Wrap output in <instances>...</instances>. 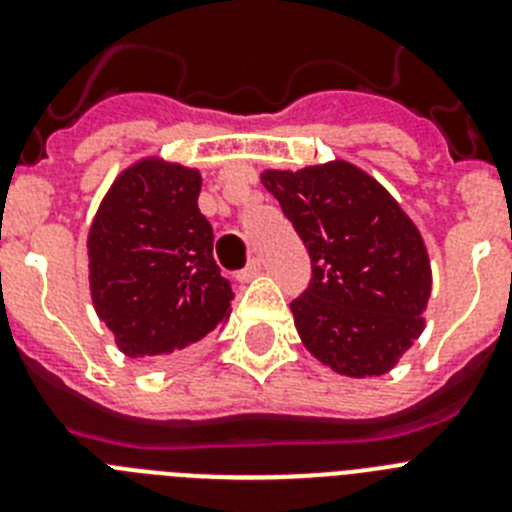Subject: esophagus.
Returning <instances> with one entry per match:
<instances>
[{
  "label": "esophagus",
  "mask_w": 512,
  "mask_h": 512,
  "mask_svg": "<svg viewBox=\"0 0 512 512\" xmlns=\"http://www.w3.org/2000/svg\"><path fill=\"white\" fill-rule=\"evenodd\" d=\"M261 274V261L259 259H251L248 261V266L243 271H238V279H241V282H251L253 277H259Z\"/></svg>",
  "instance_id": "34e87169"
}]
</instances>
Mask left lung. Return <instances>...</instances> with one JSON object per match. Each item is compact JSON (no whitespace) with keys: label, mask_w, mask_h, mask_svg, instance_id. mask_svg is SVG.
Wrapping results in <instances>:
<instances>
[{"label":"left lung","mask_w":512,"mask_h":512,"mask_svg":"<svg viewBox=\"0 0 512 512\" xmlns=\"http://www.w3.org/2000/svg\"><path fill=\"white\" fill-rule=\"evenodd\" d=\"M261 184L310 253V287L289 305L307 351L343 377L395 369L423 333L431 297V259L408 212L343 158L266 169Z\"/></svg>","instance_id":"obj_1"}]
</instances>
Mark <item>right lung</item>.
I'll return each instance as SVG.
<instances>
[{"instance_id":"obj_1","label":"right lung","mask_w":512,"mask_h":512,"mask_svg":"<svg viewBox=\"0 0 512 512\" xmlns=\"http://www.w3.org/2000/svg\"><path fill=\"white\" fill-rule=\"evenodd\" d=\"M202 174L143 156L115 176L87 238L89 292L130 359H164L230 318L233 289L212 259Z\"/></svg>"}]
</instances>
